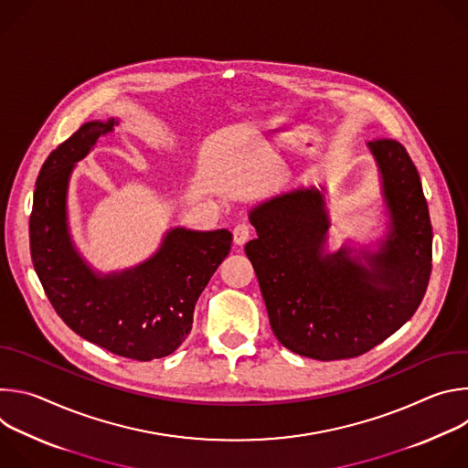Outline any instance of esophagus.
<instances>
[{"mask_svg":"<svg viewBox=\"0 0 468 468\" xmlns=\"http://www.w3.org/2000/svg\"><path fill=\"white\" fill-rule=\"evenodd\" d=\"M248 239H250V228H248L246 224L235 226V229H233V240H235V244H237V246H244V244L248 242Z\"/></svg>","mask_w":468,"mask_h":468,"instance_id":"esophagus-1","label":"esophagus"}]
</instances>
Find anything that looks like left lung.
Here are the masks:
<instances>
[{"instance_id": "obj_1", "label": "left lung", "mask_w": 468, "mask_h": 468, "mask_svg": "<svg viewBox=\"0 0 468 468\" xmlns=\"http://www.w3.org/2000/svg\"><path fill=\"white\" fill-rule=\"evenodd\" d=\"M379 174L387 231L376 248L329 251L324 185L298 186L251 207L246 255L278 341L318 359L357 357L419 309L431 274V222L419 172L388 139L367 144Z\"/></svg>"}]
</instances>
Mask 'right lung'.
Listing matches in <instances>:
<instances>
[{
	"instance_id": "right-lung-1",
	"label": "right lung",
	"mask_w": 468,
	"mask_h": 468,
	"mask_svg": "<svg viewBox=\"0 0 468 468\" xmlns=\"http://www.w3.org/2000/svg\"><path fill=\"white\" fill-rule=\"evenodd\" d=\"M116 123H83L42 165L29 218L31 259L53 309L80 337L127 359L152 361L186 339L194 305L233 235L172 228L144 262L111 274L94 271L70 235L69 185L76 165Z\"/></svg>"
}]
</instances>
